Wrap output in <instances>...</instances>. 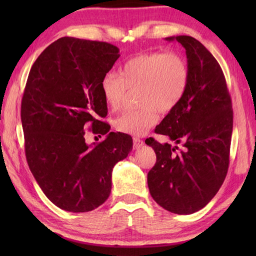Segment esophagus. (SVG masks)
<instances>
[{
  "mask_svg": "<svg viewBox=\"0 0 256 256\" xmlns=\"http://www.w3.org/2000/svg\"><path fill=\"white\" fill-rule=\"evenodd\" d=\"M144 145V142L142 140H140V138H133V146H134V148H142V146Z\"/></svg>",
  "mask_w": 256,
  "mask_h": 256,
  "instance_id": "esophagus-1",
  "label": "esophagus"
}]
</instances>
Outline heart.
Masks as SVG:
<instances>
[{
    "instance_id": "obj_1",
    "label": "heart",
    "mask_w": 256,
    "mask_h": 256,
    "mask_svg": "<svg viewBox=\"0 0 256 256\" xmlns=\"http://www.w3.org/2000/svg\"><path fill=\"white\" fill-rule=\"evenodd\" d=\"M189 79L188 64L180 54L150 52L130 58L122 64L120 74L106 72L100 89L106 106L116 111L128 89L138 86L136 100L140 106L122 113L114 126L118 132L140 136L158 121V111L168 113L180 103Z\"/></svg>"
}]
</instances>
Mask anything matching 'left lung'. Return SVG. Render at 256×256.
Returning a JSON list of instances; mask_svg holds the SVG:
<instances>
[{
    "label": "left lung",
    "mask_w": 256,
    "mask_h": 256,
    "mask_svg": "<svg viewBox=\"0 0 256 256\" xmlns=\"http://www.w3.org/2000/svg\"><path fill=\"white\" fill-rule=\"evenodd\" d=\"M186 50L190 79L180 103L162 118L155 133L178 146L145 140L156 154L148 174L150 196L172 214H192L219 192L228 168L233 111L224 72L211 52L192 36L165 38Z\"/></svg>",
    "instance_id": "8db88e82"
}]
</instances>
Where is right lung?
I'll use <instances>...</instances> for the list:
<instances>
[{
  "label": "right lung",
  "instance_id": "1",
  "mask_svg": "<svg viewBox=\"0 0 256 256\" xmlns=\"http://www.w3.org/2000/svg\"><path fill=\"white\" fill-rule=\"evenodd\" d=\"M106 42L62 37L42 52L27 78L20 106L27 164L58 208L88 212L108 198L112 170L132 150V138L110 131L100 89L120 57ZM108 133L88 146L84 130Z\"/></svg>",
  "mask_w": 256,
  "mask_h": 256
}]
</instances>
